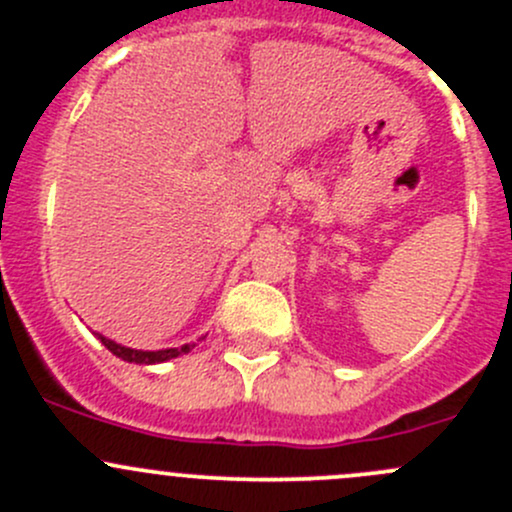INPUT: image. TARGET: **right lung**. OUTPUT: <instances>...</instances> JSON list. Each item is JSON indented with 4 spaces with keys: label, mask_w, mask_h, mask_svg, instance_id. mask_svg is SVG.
Listing matches in <instances>:
<instances>
[{
    "label": "right lung",
    "mask_w": 512,
    "mask_h": 512,
    "mask_svg": "<svg viewBox=\"0 0 512 512\" xmlns=\"http://www.w3.org/2000/svg\"><path fill=\"white\" fill-rule=\"evenodd\" d=\"M101 342H103V347L108 349V352L121 356L123 361H136V364H158V361L175 359V356L190 352V349L195 347V344H183V347H180V349H160V352H141V349L121 347V344L111 342V339H106V337H101Z\"/></svg>",
    "instance_id": "right-lung-1"
}]
</instances>
